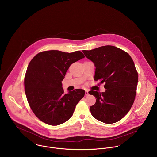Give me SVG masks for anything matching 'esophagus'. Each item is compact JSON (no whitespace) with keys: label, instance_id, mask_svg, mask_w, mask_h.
<instances>
[{"label":"esophagus","instance_id":"34e87169","mask_svg":"<svg viewBox=\"0 0 157 157\" xmlns=\"http://www.w3.org/2000/svg\"><path fill=\"white\" fill-rule=\"evenodd\" d=\"M89 95V92L88 90H85V95Z\"/></svg>","mask_w":157,"mask_h":157}]
</instances>
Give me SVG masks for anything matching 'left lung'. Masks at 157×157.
Segmentation results:
<instances>
[{"label": "left lung", "mask_w": 157, "mask_h": 157, "mask_svg": "<svg viewBox=\"0 0 157 157\" xmlns=\"http://www.w3.org/2000/svg\"><path fill=\"white\" fill-rule=\"evenodd\" d=\"M83 52L94 64V80L104 83L106 89L101 93L89 92L96 98L90 113L103 123H116L128 113L134 101L138 79L134 63L126 52L111 45Z\"/></svg>", "instance_id": "8db88e82"}]
</instances>
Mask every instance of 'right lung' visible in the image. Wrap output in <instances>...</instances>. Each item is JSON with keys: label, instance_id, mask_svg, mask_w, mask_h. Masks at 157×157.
I'll return each instance as SVG.
<instances>
[{"label": "right lung", "instance_id": "right-lung-1", "mask_svg": "<svg viewBox=\"0 0 157 157\" xmlns=\"http://www.w3.org/2000/svg\"><path fill=\"white\" fill-rule=\"evenodd\" d=\"M84 57L79 51L51 50L37 54L29 62L24 80L25 94L31 109L42 121L57 126L73 115L85 92L76 89L65 94L62 82L70 65Z\"/></svg>", "mask_w": 157, "mask_h": 157}]
</instances>
